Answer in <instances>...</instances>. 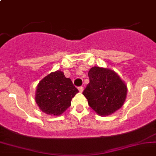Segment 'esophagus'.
<instances>
[{
  "instance_id": "esophagus-1",
  "label": "esophagus",
  "mask_w": 156,
  "mask_h": 156,
  "mask_svg": "<svg viewBox=\"0 0 156 156\" xmlns=\"http://www.w3.org/2000/svg\"><path fill=\"white\" fill-rule=\"evenodd\" d=\"M78 90H79L80 92L82 93L83 90H84V87H78Z\"/></svg>"
}]
</instances>
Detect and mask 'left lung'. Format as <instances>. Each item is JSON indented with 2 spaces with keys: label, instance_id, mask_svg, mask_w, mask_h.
I'll use <instances>...</instances> for the list:
<instances>
[{
  "label": "left lung",
  "instance_id": "8db88e82",
  "mask_svg": "<svg viewBox=\"0 0 156 156\" xmlns=\"http://www.w3.org/2000/svg\"><path fill=\"white\" fill-rule=\"evenodd\" d=\"M90 83L83 92L88 105L99 115L108 116L123 106L127 87L115 71L94 66L88 72Z\"/></svg>",
  "mask_w": 156,
  "mask_h": 156
}]
</instances>
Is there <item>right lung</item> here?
<instances>
[{
  "label": "right lung",
  "mask_w": 156,
  "mask_h": 156,
  "mask_svg": "<svg viewBox=\"0 0 156 156\" xmlns=\"http://www.w3.org/2000/svg\"><path fill=\"white\" fill-rule=\"evenodd\" d=\"M78 90L62 71H56L39 81L35 92L36 103L43 112L59 116L71 106Z\"/></svg>",
  "instance_id": "obj_1"
}]
</instances>
